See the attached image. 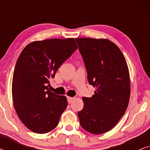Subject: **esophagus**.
I'll use <instances>...</instances> for the list:
<instances>
[{"label": "esophagus", "instance_id": "esophagus-1", "mask_svg": "<svg viewBox=\"0 0 150 150\" xmlns=\"http://www.w3.org/2000/svg\"><path fill=\"white\" fill-rule=\"evenodd\" d=\"M74 98L67 97V102H68L69 103H71V102H72V100H74Z\"/></svg>", "mask_w": 150, "mask_h": 150}]
</instances>
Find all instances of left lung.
<instances>
[{"label": "left lung", "instance_id": "obj_1", "mask_svg": "<svg viewBox=\"0 0 150 150\" xmlns=\"http://www.w3.org/2000/svg\"><path fill=\"white\" fill-rule=\"evenodd\" d=\"M89 85L96 87L91 98L83 97V108L78 112L80 124L91 134L113 128L124 115L130 94L128 65L122 52L105 39L76 38Z\"/></svg>", "mask_w": 150, "mask_h": 150}]
</instances>
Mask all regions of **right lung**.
<instances>
[{"mask_svg": "<svg viewBox=\"0 0 150 150\" xmlns=\"http://www.w3.org/2000/svg\"><path fill=\"white\" fill-rule=\"evenodd\" d=\"M78 48L74 39H50L27 45L16 62L12 96L21 122L33 132L44 134L58 125L67 106L65 96L49 91L50 80Z\"/></svg>", "mask_w": 150, "mask_h": 150, "instance_id": "obj_1", "label": "right lung"}]
</instances>
